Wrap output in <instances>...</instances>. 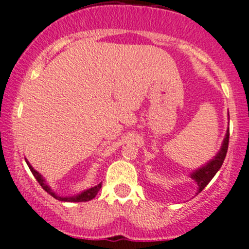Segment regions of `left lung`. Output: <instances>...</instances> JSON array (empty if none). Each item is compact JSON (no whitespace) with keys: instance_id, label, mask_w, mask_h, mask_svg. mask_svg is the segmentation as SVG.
<instances>
[{"instance_id":"obj_1","label":"left lung","mask_w":249,"mask_h":249,"mask_svg":"<svg viewBox=\"0 0 249 249\" xmlns=\"http://www.w3.org/2000/svg\"><path fill=\"white\" fill-rule=\"evenodd\" d=\"M229 137H230V133H229V129H227L224 141H222L221 148H220V150L217 151L216 155H215L212 160H209L207 164L198 167L197 170H194V171L191 174V178L194 179V182H196L198 186L197 194L200 193V192L207 187V184L212 181L213 177L216 175V172L219 171L220 167H221L222 162H224L225 160V156H226L227 148H229Z\"/></svg>"}]
</instances>
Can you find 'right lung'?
<instances>
[{
	"label": "right lung",
	"instance_id": "obj_1",
	"mask_svg": "<svg viewBox=\"0 0 249 249\" xmlns=\"http://www.w3.org/2000/svg\"><path fill=\"white\" fill-rule=\"evenodd\" d=\"M25 161H27V165L29 166L30 171H32V174L34 175V177L36 178V181L39 182L40 186H41L42 188H44L45 191L50 194V196H52V197L55 198V199L61 200V202L77 203V202H88V200H91L93 198L96 197V194H98V192L100 191L101 184H103V182H100L98 186H94L89 189H85V191L80 192V193H78V194H74V196H65V197H63V196H60V194L56 193L55 191H52V188L49 186V183L46 182V179L42 177L41 174H39L36 170H34V167L30 165V162L28 161L27 159H25Z\"/></svg>",
	"mask_w": 249,
	"mask_h": 249
}]
</instances>
